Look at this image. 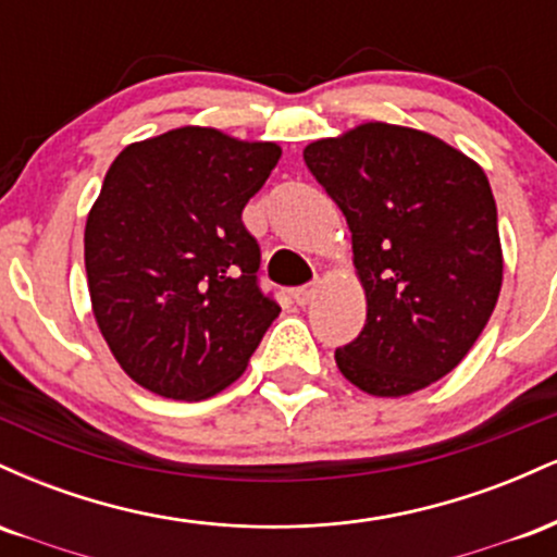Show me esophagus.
Returning <instances> with one entry per match:
<instances>
[{
  "label": "esophagus",
  "mask_w": 557,
  "mask_h": 557,
  "mask_svg": "<svg viewBox=\"0 0 557 557\" xmlns=\"http://www.w3.org/2000/svg\"><path fill=\"white\" fill-rule=\"evenodd\" d=\"M319 285H322V280L314 277V280H311L309 285H304V287H296V290H293V300H296L298 306H306V304H311V300H314V296H317Z\"/></svg>",
  "instance_id": "esophagus-1"
}]
</instances>
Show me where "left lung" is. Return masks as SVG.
I'll return each mask as SVG.
<instances>
[{
    "mask_svg": "<svg viewBox=\"0 0 557 557\" xmlns=\"http://www.w3.org/2000/svg\"><path fill=\"white\" fill-rule=\"evenodd\" d=\"M341 207L367 324L335 350L348 382L400 398L443 380L490 322L503 285L497 207L484 170L413 127L363 123L304 149Z\"/></svg>",
    "mask_w": 557,
    "mask_h": 557,
    "instance_id": "obj_1",
    "label": "left lung"
}]
</instances>
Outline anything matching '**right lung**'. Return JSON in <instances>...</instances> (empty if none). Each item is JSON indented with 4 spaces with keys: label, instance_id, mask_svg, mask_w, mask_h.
Here are the masks:
<instances>
[{
    "label": "right lung",
    "instance_id": "1",
    "mask_svg": "<svg viewBox=\"0 0 557 557\" xmlns=\"http://www.w3.org/2000/svg\"><path fill=\"white\" fill-rule=\"evenodd\" d=\"M270 140L185 125L125 146L86 220L96 324L123 372L172 400L233 385L280 306L240 214L277 164Z\"/></svg>",
    "mask_w": 557,
    "mask_h": 557
}]
</instances>
